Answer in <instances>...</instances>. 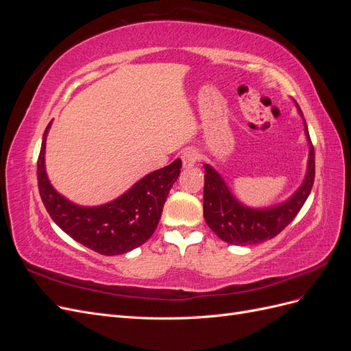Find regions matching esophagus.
<instances>
[{"label": "esophagus", "instance_id": "obj_1", "mask_svg": "<svg viewBox=\"0 0 351 351\" xmlns=\"http://www.w3.org/2000/svg\"><path fill=\"white\" fill-rule=\"evenodd\" d=\"M197 152L196 149H193V147H189V149H186L183 154H182V162H183V167L184 168H192L196 161H197Z\"/></svg>", "mask_w": 351, "mask_h": 351}]
</instances>
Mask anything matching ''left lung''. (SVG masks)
I'll return each instance as SVG.
<instances>
[{
  "mask_svg": "<svg viewBox=\"0 0 351 351\" xmlns=\"http://www.w3.org/2000/svg\"><path fill=\"white\" fill-rule=\"evenodd\" d=\"M297 111L303 112L299 104L294 102ZM304 134L309 143V158L303 183L295 192L278 205L268 208H250L231 193L224 178L214 167L205 164V189H204V217L209 228L230 244L249 246L267 241L290 224L294 217L309 197L315 180V149L311 142L309 130L303 119Z\"/></svg>",
  "mask_w": 351,
  "mask_h": 351,
  "instance_id": "8db88e82",
  "label": "left lung"
}]
</instances>
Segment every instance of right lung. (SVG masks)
I'll return each mask as SVG.
<instances>
[{"label":"right lung","instance_id":"1","mask_svg":"<svg viewBox=\"0 0 351 351\" xmlns=\"http://www.w3.org/2000/svg\"><path fill=\"white\" fill-rule=\"evenodd\" d=\"M51 124L44 133L38 158L39 195L49 217L71 239L105 256L142 246L158 226L169 189L180 176L182 159L142 177L108 204L82 206L60 195L48 180L45 146Z\"/></svg>","mask_w":351,"mask_h":351}]
</instances>
